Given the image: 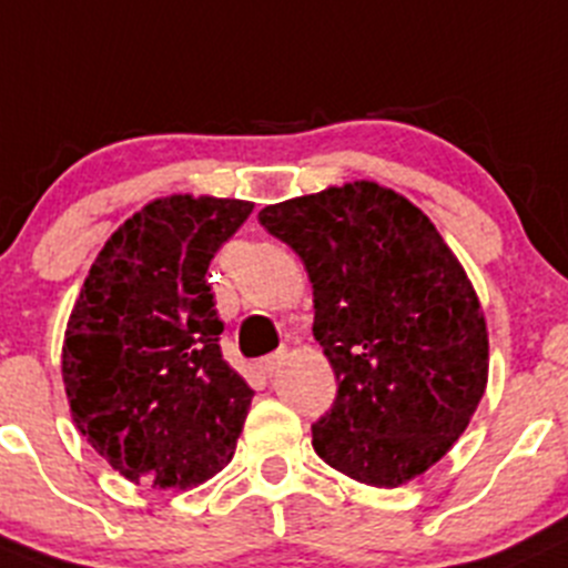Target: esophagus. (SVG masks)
Returning <instances> with one entry per match:
<instances>
[{"label":"esophagus","mask_w":568,"mask_h":568,"mask_svg":"<svg viewBox=\"0 0 568 568\" xmlns=\"http://www.w3.org/2000/svg\"><path fill=\"white\" fill-rule=\"evenodd\" d=\"M285 359H288V351H277V354H272V356H266V359H261L258 362V369L266 375V378H272V375L277 373L280 367H283Z\"/></svg>","instance_id":"1"}]
</instances>
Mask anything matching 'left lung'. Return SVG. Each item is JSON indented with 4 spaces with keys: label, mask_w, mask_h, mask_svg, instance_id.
<instances>
[{
    "label": "left lung",
    "mask_w": 568,
    "mask_h": 568,
    "mask_svg": "<svg viewBox=\"0 0 568 568\" xmlns=\"http://www.w3.org/2000/svg\"><path fill=\"white\" fill-rule=\"evenodd\" d=\"M258 220L307 268L313 334L337 378L313 449L362 485H408L485 397L489 337L474 283L433 220L369 179L268 204Z\"/></svg>",
    "instance_id": "1"
}]
</instances>
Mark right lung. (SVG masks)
<instances>
[{"mask_svg": "<svg viewBox=\"0 0 568 568\" xmlns=\"http://www.w3.org/2000/svg\"><path fill=\"white\" fill-rule=\"evenodd\" d=\"M253 201L174 193L124 220L89 266L62 343L79 433L135 485L190 489L231 463L253 389L220 354L209 261Z\"/></svg>", "mask_w": 568, "mask_h": 568, "instance_id": "obj_1", "label": "right lung"}]
</instances>
